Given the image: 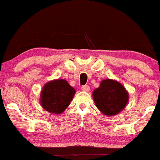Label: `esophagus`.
Segmentation results:
<instances>
[{
	"label": "esophagus",
	"instance_id": "esophagus-1",
	"mask_svg": "<svg viewBox=\"0 0 160 160\" xmlns=\"http://www.w3.org/2000/svg\"><path fill=\"white\" fill-rule=\"evenodd\" d=\"M82 90L85 91V92H89V86H82L81 87Z\"/></svg>",
	"mask_w": 160,
	"mask_h": 160
}]
</instances>
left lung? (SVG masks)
I'll use <instances>...</instances> for the list:
<instances>
[{
	"mask_svg": "<svg viewBox=\"0 0 160 160\" xmlns=\"http://www.w3.org/2000/svg\"><path fill=\"white\" fill-rule=\"evenodd\" d=\"M92 98L97 108L106 116H114L126 108L128 92L120 82L105 79L92 92Z\"/></svg>",
	"mask_w": 160,
	"mask_h": 160,
	"instance_id": "obj_1",
	"label": "left lung"
}]
</instances>
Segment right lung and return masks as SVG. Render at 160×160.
Listing matches in <instances>:
<instances>
[{
	"label": "right lung",
	"instance_id": "right-lung-1",
	"mask_svg": "<svg viewBox=\"0 0 160 160\" xmlns=\"http://www.w3.org/2000/svg\"><path fill=\"white\" fill-rule=\"evenodd\" d=\"M76 90L63 79L47 82L40 92V102L45 111L61 114L73 100Z\"/></svg>",
	"mask_w": 160,
	"mask_h": 160
}]
</instances>
